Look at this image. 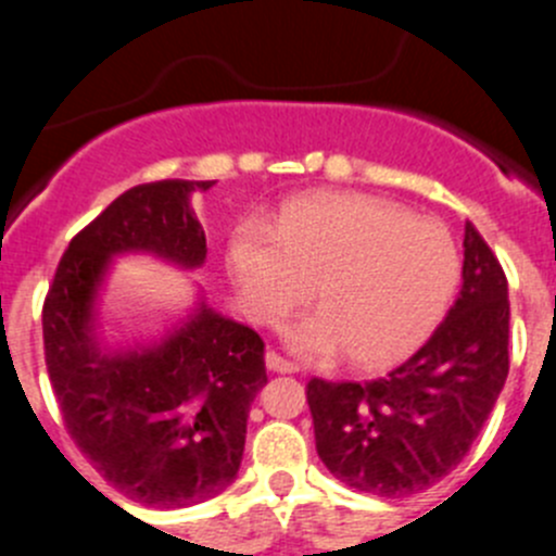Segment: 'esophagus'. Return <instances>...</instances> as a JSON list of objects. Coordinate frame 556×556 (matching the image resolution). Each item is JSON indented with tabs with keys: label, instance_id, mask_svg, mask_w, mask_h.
Returning <instances> with one entry per match:
<instances>
[{
	"label": "esophagus",
	"instance_id": "34e87169",
	"mask_svg": "<svg viewBox=\"0 0 556 556\" xmlns=\"http://www.w3.org/2000/svg\"><path fill=\"white\" fill-rule=\"evenodd\" d=\"M266 366L271 371H279V375H293V371L299 369V366L290 364L288 358H282V355L274 353V350H268V353H266Z\"/></svg>",
	"mask_w": 556,
	"mask_h": 556
}]
</instances>
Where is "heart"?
<instances>
[{"label":"heart","instance_id":"b5f03b06","mask_svg":"<svg viewBox=\"0 0 556 556\" xmlns=\"http://www.w3.org/2000/svg\"><path fill=\"white\" fill-rule=\"evenodd\" d=\"M228 266L247 312L277 323L315 290L320 306L285 328L304 358L348 353L380 369L413 353L448 309L462 277L448 230L375 195H306L277 223L244 219Z\"/></svg>","mask_w":556,"mask_h":556}]
</instances>
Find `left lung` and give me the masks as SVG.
<instances>
[{
    "label": "left lung",
    "instance_id": "left-lung-1",
    "mask_svg": "<svg viewBox=\"0 0 556 556\" xmlns=\"http://www.w3.org/2000/svg\"><path fill=\"white\" fill-rule=\"evenodd\" d=\"M508 331V279L467 223L462 293L429 342L377 380L306 386L328 472L377 497H409L448 476L503 391Z\"/></svg>",
    "mask_w": 556,
    "mask_h": 556
}]
</instances>
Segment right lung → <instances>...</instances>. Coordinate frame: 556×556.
<instances>
[{
  "label": "right lung",
  "mask_w": 556,
  "mask_h": 556,
  "mask_svg": "<svg viewBox=\"0 0 556 556\" xmlns=\"http://www.w3.org/2000/svg\"><path fill=\"white\" fill-rule=\"evenodd\" d=\"M212 187L165 179L118 195L70 241L42 306L48 377L70 438L124 497L154 508L198 505L233 483L250 404L268 380L263 339L198 290L157 339L108 342L100 299L122 255L201 268L206 233L190 198Z\"/></svg>",
  "instance_id": "obj_1"
}]
</instances>
